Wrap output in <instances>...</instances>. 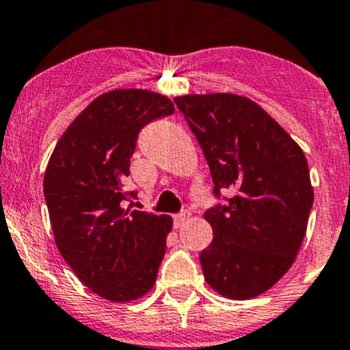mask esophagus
Instances as JSON below:
<instances>
[{
    "label": "esophagus",
    "instance_id": "34e87169",
    "mask_svg": "<svg viewBox=\"0 0 350 350\" xmlns=\"http://www.w3.org/2000/svg\"><path fill=\"white\" fill-rule=\"evenodd\" d=\"M189 211H181V213H178V215H174L172 216V219H174V228H181L183 224L185 223H187L189 221Z\"/></svg>",
    "mask_w": 350,
    "mask_h": 350
}]
</instances>
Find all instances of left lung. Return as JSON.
<instances>
[{"instance_id": "8db88e82", "label": "left lung", "mask_w": 350, "mask_h": 350, "mask_svg": "<svg viewBox=\"0 0 350 350\" xmlns=\"http://www.w3.org/2000/svg\"><path fill=\"white\" fill-rule=\"evenodd\" d=\"M209 165L213 194L226 203L204 213L213 241L200 255L204 280L223 297L262 295L288 271L314 204L300 146L258 104L234 94L176 97Z\"/></svg>"}]
</instances>
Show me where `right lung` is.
<instances>
[{
  "instance_id": "1",
  "label": "right lung",
  "mask_w": 350,
  "mask_h": 350,
  "mask_svg": "<svg viewBox=\"0 0 350 350\" xmlns=\"http://www.w3.org/2000/svg\"><path fill=\"white\" fill-rule=\"evenodd\" d=\"M171 113L172 102L156 92L102 94L70 124L46 165L43 193L58 252L105 300H135L156 283L172 219L124 208L137 198L124 185L139 132Z\"/></svg>"
}]
</instances>
